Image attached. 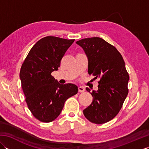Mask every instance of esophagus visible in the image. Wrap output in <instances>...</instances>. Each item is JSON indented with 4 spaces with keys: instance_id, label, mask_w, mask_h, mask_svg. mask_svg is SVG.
<instances>
[{
    "instance_id": "obj_1",
    "label": "esophagus",
    "mask_w": 149,
    "mask_h": 149,
    "mask_svg": "<svg viewBox=\"0 0 149 149\" xmlns=\"http://www.w3.org/2000/svg\"><path fill=\"white\" fill-rule=\"evenodd\" d=\"M78 90L79 92H84V91H85V88L83 86H79Z\"/></svg>"
}]
</instances>
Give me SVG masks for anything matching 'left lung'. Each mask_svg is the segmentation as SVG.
<instances>
[{
    "label": "left lung",
    "instance_id": "1",
    "mask_svg": "<svg viewBox=\"0 0 149 149\" xmlns=\"http://www.w3.org/2000/svg\"><path fill=\"white\" fill-rule=\"evenodd\" d=\"M86 54L88 72L100 77L97 91L91 93L93 101L83 110L90 122L102 124L115 118L128 94L129 74L122 55L115 47L99 37L76 42ZM90 93V89L86 88Z\"/></svg>",
    "mask_w": 149,
    "mask_h": 149
}]
</instances>
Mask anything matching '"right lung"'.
I'll use <instances>...</instances> for the list:
<instances>
[{"mask_svg": "<svg viewBox=\"0 0 149 149\" xmlns=\"http://www.w3.org/2000/svg\"><path fill=\"white\" fill-rule=\"evenodd\" d=\"M75 40L46 36L34 44L22 65L20 79L26 101L34 116L43 122L58 117L66 99L78 92L73 84H61L51 75Z\"/></svg>", "mask_w": 149, "mask_h": 149, "instance_id": "obj_1", "label": "right lung"}]
</instances>
